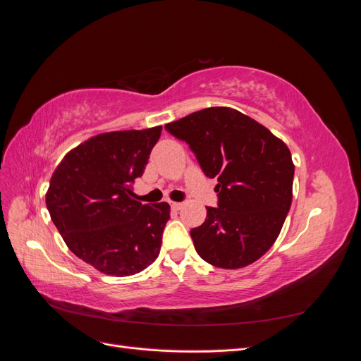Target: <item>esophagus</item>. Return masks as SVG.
Segmentation results:
<instances>
[{"label": "esophagus", "instance_id": "34e87169", "mask_svg": "<svg viewBox=\"0 0 361 361\" xmlns=\"http://www.w3.org/2000/svg\"><path fill=\"white\" fill-rule=\"evenodd\" d=\"M170 206H171V209H173V211H179V209H182V203H178V202H171V203H170Z\"/></svg>", "mask_w": 361, "mask_h": 361}]
</instances>
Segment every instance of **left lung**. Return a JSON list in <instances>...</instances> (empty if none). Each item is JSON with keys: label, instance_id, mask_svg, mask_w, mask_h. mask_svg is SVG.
Wrapping results in <instances>:
<instances>
[{"label": "left lung", "instance_id": "1", "mask_svg": "<svg viewBox=\"0 0 361 361\" xmlns=\"http://www.w3.org/2000/svg\"><path fill=\"white\" fill-rule=\"evenodd\" d=\"M216 179V207L191 228L199 256L218 268L253 264L276 243L290 209L293 162L288 146L241 111L212 106L166 125Z\"/></svg>", "mask_w": 361, "mask_h": 361}]
</instances>
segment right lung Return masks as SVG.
Segmentation results:
<instances>
[{
    "label": "right lung",
    "mask_w": 361,
    "mask_h": 361,
    "mask_svg": "<svg viewBox=\"0 0 361 361\" xmlns=\"http://www.w3.org/2000/svg\"><path fill=\"white\" fill-rule=\"evenodd\" d=\"M161 126L92 137L61 159L47 207L64 243L97 271L133 276L159 255L169 203L135 200L133 183L145 173Z\"/></svg>",
    "instance_id": "add662e5"
}]
</instances>
